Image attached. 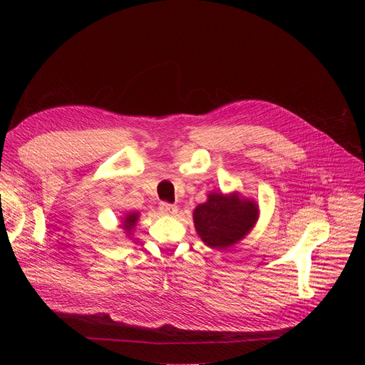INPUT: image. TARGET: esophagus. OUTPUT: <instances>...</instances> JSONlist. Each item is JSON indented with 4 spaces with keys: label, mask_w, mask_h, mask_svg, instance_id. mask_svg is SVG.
I'll return each instance as SVG.
<instances>
[{
    "label": "esophagus",
    "mask_w": 365,
    "mask_h": 365,
    "mask_svg": "<svg viewBox=\"0 0 365 365\" xmlns=\"http://www.w3.org/2000/svg\"><path fill=\"white\" fill-rule=\"evenodd\" d=\"M160 210H161V213L172 216V215H175L176 212H178V207L170 204V202H160Z\"/></svg>",
    "instance_id": "esophagus-1"
}]
</instances>
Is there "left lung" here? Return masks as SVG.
<instances>
[{
	"instance_id": "left-lung-1",
	"label": "left lung",
	"mask_w": 365,
	"mask_h": 365,
	"mask_svg": "<svg viewBox=\"0 0 365 365\" xmlns=\"http://www.w3.org/2000/svg\"><path fill=\"white\" fill-rule=\"evenodd\" d=\"M259 208L237 195L210 193L208 201L197 205L193 220L197 235L212 248H227L244 237L256 224Z\"/></svg>"
}]
</instances>
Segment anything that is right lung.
<instances>
[{
  "label": "right lung",
  "instance_id": "add662e5",
  "mask_svg": "<svg viewBox=\"0 0 365 365\" xmlns=\"http://www.w3.org/2000/svg\"><path fill=\"white\" fill-rule=\"evenodd\" d=\"M137 219H138V213H129L126 217H125V220H123V228L126 230V231H130L132 228L135 227V224H137Z\"/></svg>",
  "mask_w": 365,
  "mask_h": 365
}]
</instances>
